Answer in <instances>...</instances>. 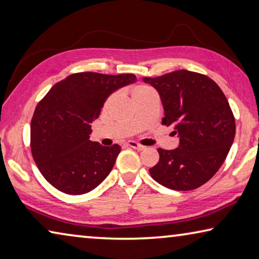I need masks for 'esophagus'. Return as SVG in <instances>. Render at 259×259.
<instances>
[{
  "instance_id": "esophagus-1",
  "label": "esophagus",
  "mask_w": 259,
  "mask_h": 259,
  "mask_svg": "<svg viewBox=\"0 0 259 259\" xmlns=\"http://www.w3.org/2000/svg\"><path fill=\"white\" fill-rule=\"evenodd\" d=\"M126 145H128L129 147H133V149H135V150H138V151L145 150V146H143V145L139 144V143L134 142V141L128 142V143H126Z\"/></svg>"
}]
</instances>
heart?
<instances>
[{"instance_id":"obj_1","label":"heart","mask_w":259,"mask_h":259,"mask_svg":"<svg viewBox=\"0 0 259 259\" xmlns=\"http://www.w3.org/2000/svg\"><path fill=\"white\" fill-rule=\"evenodd\" d=\"M151 90H152V89L149 88V86H146V85H137V86H135L134 90H133V92H131V94H133L134 99H136V98L142 97L143 94H145L146 92L151 91ZM113 99H114V96L109 97V99H108L107 102H110Z\"/></svg>"}]
</instances>
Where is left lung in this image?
Returning <instances> with one entry per match:
<instances>
[{
	"instance_id": "left-lung-1",
	"label": "left lung",
	"mask_w": 259,
	"mask_h": 259,
	"mask_svg": "<svg viewBox=\"0 0 259 259\" xmlns=\"http://www.w3.org/2000/svg\"><path fill=\"white\" fill-rule=\"evenodd\" d=\"M143 80L159 93L162 124L173 125L180 138L175 150L158 149L151 176L173 190L203 186L223 165L235 137V118L224 92L211 78L188 70Z\"/></svg>"
}]
</instances>
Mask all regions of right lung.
I'll list each match as a JSON object with an SVG mask.
<instances>
[{"instance_id": "add662e5", "label": "right lung", "mask_w": 259, "mask_h": 259, "mask_svg": "<svg viewBox=\"0 0 259 259\" xmlns=\"http://www.w3.org/2000/svg\"><path fill=\"white\" fill-rule=\"evenodd\" d=\"M136 80L133 73H73L39 102L31 121V151L40 173L57 190L86 194L107 178L121 147L90 141L91 123L110 94Z\"/></svg>"}]
</instances>
